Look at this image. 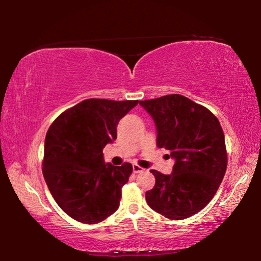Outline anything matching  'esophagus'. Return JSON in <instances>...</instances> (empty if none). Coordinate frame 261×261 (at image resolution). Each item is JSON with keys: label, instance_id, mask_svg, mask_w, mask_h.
Here are the masks:
<instances>
[{"label": "esophagus", "instance_id": "1", "mask_svg": "<svg viewBox=\"0 0 261 261\" xmlns=\"http://www.w3.org/2000/svg\"><path fill=\"white\" fill-rule=\"evenodd\" d=\"M132 170H134V173L138 174V173H143L145 169H144L143 167H140L138 165H134V166H132Z\"/></svg>", "mask_w": 261, "mask_h": 261}]
</instances>
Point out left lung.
Instances as JSON below:
<instances>
[{
	"instance_id": "8db88e82",
	"label": "left lung",
	"mask_w": 261,
	"mask_h": 261,
	"mask_svg": "<svg viewBox=\"0 0 261 261\" xmlns=\"http://www.w3.org/2000/svg\"><path fill=\"white\" fill-rule=\"evenodd\" d=\"M156 127V146L170 152V175L151 170L155 185L148 206L170 220L198 213L218 191L227 168L224 135L208 109L179 94L139 101Z\"/></svg>"
}]
</instances>
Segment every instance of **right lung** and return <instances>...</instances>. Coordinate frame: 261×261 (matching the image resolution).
I'll return each mask as SVG.
<instances>
[{
  "mask_svg": "<svg viewBox=\"0 0 261 261\" xmlns=\"http://www.w3.org/2000/svg\"><path fill=\"white\" fill-rule=\"evenodd\" d=\"M137 105L138 100H84L47 132L43 177L57 205L78 222H101L120 206L132 166L106 163L102 149L117 138L118 122Z\"/></svg>",
  "mask_w": 261,
  "mask_h": 261,
  "instance_id": "right-lung-1",
  "label": "right lung"
}]
</instances>
